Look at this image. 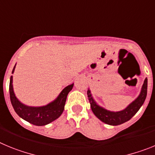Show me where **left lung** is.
Here are the masks:
<instances>
[{
    "mask_svg": "<svg viewBox=\"0 0 155 155\" xmlns=\"http://www.w3.org/2000/svg\"><path fill=\"white\" fill-rule=\"evenodd\" d=\"M147 79L146 78L144 79L141 91L138 97L134 101L132 102L126 109L119 112H112V111L107 110L103 107H100V106L97 105L92 97L91 93L89 90L87 91V95L90 100L92 111L95 114V116L105 124L117 126V125H120L128 121L136 114V113L139 110V109L143 105V102L145 100L146 97H147Z\"/></svg>",
    "mask_w": 155,
    "mask_h": 155,
    "instance_id": "1",
    "label": "left lung"
}]
</instances>
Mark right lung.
I'll use <instances>...</instances> for the list:
<instances>
[{
    "label": "right lung",
    "instance_id": "right-lung-1",
    "mask_svg": "<svg viewBox=\"0 0 155 155\" xmlns=\"http://www.w3.org/2000/svg\"><path fill=\"white\" fill-rule=\"evenodd\" d=\"M15 68V65L12 70V73L14 72ZM12 80H13L12 76H11L9 93L10 99H11V102L14 107V110L20 117L29 122L31 124L36 125V126L46 125L52 121L55 120L60 117L64 110V107H65L68 93L71 91L73 87V83L66 86L61 92L56 100L48 104V105L39 107H28V106L22 104L15 97L13 90Z\"/></svg>",
    "mask_w": 155,
    "mask_h": 155
}]
</instances>
